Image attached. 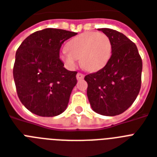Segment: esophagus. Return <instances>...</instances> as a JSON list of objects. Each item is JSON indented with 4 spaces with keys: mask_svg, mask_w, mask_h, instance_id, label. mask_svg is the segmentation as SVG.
<instances>
[{
    "mask_svg": "<svg viewBox=\"0 0 157 157\" xmlns=\"http://www.w3.org/2000/svg\"><path fill=\"white\" fill-rule=\"evenodd\" d=\"M83 78H84V75L82 73L78 72V73L76 74V79H77L78 81H81V80H82Z\"/></svg>",
    "mask_w": 157,
    "mask_h": 157,
    "instance_id": "1",
    "label": "esophagus"
}]
</instances>
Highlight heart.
<instances>
[{
    "instance_id": "obj_1",
    "label": "heart",
    "mask_w": 157,
    "mask_h": 157,
    "mask_svg": "<svg viewBox=\"0 0 157 157\" xmlns=\"http://www.w3.org/2000/svg\"><path fill=\"white\" fill-rule=\"evenodd\" d=\"M112 55V42L106 34L87 32L74 36L67 43V50L60 52V59L69 69H74L80 58L81 66L87 71L103 68Z\"/></svg>"
}]
</instances>
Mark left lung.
I'll use <instances>...</instances> for the list:
<instances>
[{
    "label": "left lung",
    "instance_id": "left-lung-1",
    "mask_svg": "<svg viewBox=\"0 0 157 157\" xmlns=\"http://www.w3.org/2000/svg\"><path fill=\"white\" fill-rule=\"evenodd\" d=\"M112 42V56L107 65L85 76L92 109L113 117L121 114L136 99L141 88L143 63L136 45L124 34L99 28Z\"/></svg>",
    "mask_w": 157,
    "mask_h": 157
}]
</instances>
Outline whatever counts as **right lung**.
Instances as JSON below:
<instances>
[{
	"label": "right lung",
	"mask_w": 157,
	"mask_h": 157,
	"mask_svg": "<svg viewBox=\"0 0 157 157\" xmlns=\"http://www.w3.org/2000/svg\"><path fill=\"white\" fill-rule=\"evenodd\" d=\"M77 33L45 28L31 34L16 51L13 75L19 100L40 117H55L66 110L76 71L59 59L62 44Z\"/></svg>",
	"instance_id": "add662e5"
}]
</instances>
